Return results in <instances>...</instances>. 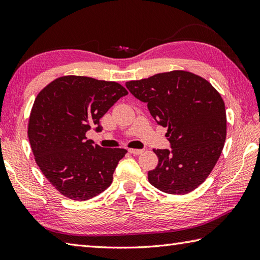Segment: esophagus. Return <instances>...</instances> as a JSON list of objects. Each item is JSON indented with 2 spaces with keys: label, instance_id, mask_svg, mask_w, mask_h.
I'll use <instances>...</instances> for the list:
<instances>
[{
  "label": "esophagus",
  "instance_id": "34e87169",
  "mask_svg": "<svg viewBox=\"0 0 260 260\" xmlns=\"http://www.w3.org/2000/svg\"><path fill=\"white\" fill-rule=\"evenodd\" d=\"M143 150H137V149H129V153H132V154H134V155H140V154H142L143 153Z\"/></svg>",
  "mask_w": 260,
  "mask_h": 260
}]
</instances>
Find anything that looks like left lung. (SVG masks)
Instances as JSON below:
<instances>
[{
  "label": "left lung",
  "instance_id": "obj_1",
  "mask_svg": "<svg viewBox=\"0 0 260 260\" xmlns=\"http://www.w3.org/2000/svg\"><path fill=\"white\" fill-rule=\"evenodd\" d=\"M126 88L147 105L157 124L168 128L171 149L153 150L159 164L147 174L150 184L174 195L196 189L224 146L226 114L221 94L208 81L186 71L129 81Z\"/></svg>",
  "mask_w": 260,
  "mask_h": 260
}]
</instances>
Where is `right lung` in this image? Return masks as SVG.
I'll list each match as a JSON object with an SVG mask.
<instances>
[{
  "label": "right lung",
  "instance_id": "1",
  "mask_svg": "<svg viewBox=\"0 0 260 260\" xmlns=\"http://www.w3.org/2000/svg\"><path fill=\"white\" fill-rule=\"evenodd\" d=\"M126 94L117 82L68 75L50 82L35 99L28 125L35 160L65 197L86 201L110 186L127 151L101 147L85 133L92 127L101 132V117Z\"/></svg>",
  "mask_w": 260,
  "mask_h": 260
}]
</instances>
